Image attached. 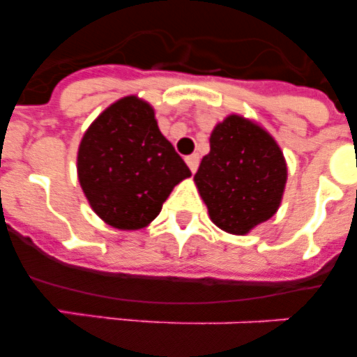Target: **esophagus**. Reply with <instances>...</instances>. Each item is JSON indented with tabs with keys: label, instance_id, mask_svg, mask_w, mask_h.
Instances as JSON below:
<instances>
[{
	"label": "esophagus",
	"instance_id": "34e87169",
	"mask_svg": "<svg viewBox=\"0 0 357 357\" xmlns=\"http://www.w3.org/2000/svg\"><path fill=\"white\" fill-rule=\"evenodd\" d=\"M185 162H188L191 173H195L198 169V162H200V157H198L197 153H193V155H188V157H185Z\"/></svg>",
	"mask_w": 357,
	"mask_h": 357
}]
</instances>
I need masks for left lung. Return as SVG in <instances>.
I'll return each instance as SVG.
<instances>
[{
  "instance_id": "obj_1",
  "label": "left lung",
  "mask_w": 357,
  "mask_h": 357,
  "mask_svg": "<svg viewBox=\"0 0 357 357\" xmlns=\"http://www.w3.org/2000/svg\"><path fill=\"white\" fill-rule=\"evenodd\" d=\"M209 143L195 175L198 193L214 225L247 234L279 209L288 178L284 155L263 127L238 114L218 123Z\"/></svg>"
}]
</instances>
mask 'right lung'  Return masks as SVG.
I'll return each mask as SVG.
<instances>
[{
    "mask_svg": "<svg viewBox=\"0 0 357 357\" xmlns=\"http://www.w3.org/2000/svg\"><path fill=\"white\" fill-rule=\"evenodd\" d=\"M78 181L94 213L110 227L137 230L153 222L191 172L157 127L150 103L125 96L107 107L78 146Z\"/></svg>",
    "mask_w": 357,
    "mask_h": 357,
    "instance_id": "1",
    "label": "right lung"
}]
</instances>
